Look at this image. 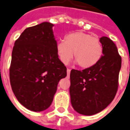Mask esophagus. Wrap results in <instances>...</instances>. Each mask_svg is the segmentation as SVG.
I'll return each mask as SVG.
<instances>
[{
	"mask_svg": "<svg viewBox=\"0 0 130 130\" xmlns=\"http://www.w3.org/2000/svg\"><path fill=\"white\" fill-rule=\"evenodd\" d=\"M70 73H71V69L68 68V69H67V74H68V75H70Z\"/></svg>",
	"mask_w": 130,
	"mask_h": 130,
	"instance_id": "esophagus-1",
	"label": "esophagus"
}]
</instances>
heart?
<instances>
[{"mask_svg": "<svg viewBox=\"0 0 130 130\" xmlns=\"http://www.w3.org/2000/svg\"><path fill=\"white\" fill-rule=\"evenodd\" d=\"M56 51L59 60L68 64L74 56L79 66L88 68L97 64L103 55V46L99 39L83 32L67 35L65 41H59Z\"/></svg>", "mask_w": 130, "mask_h": 130, "instance_id": "1", "label": "heart"}]
</instances>
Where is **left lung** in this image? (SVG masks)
<instances>
[{
	"label": "left lung",
	"instance_id": "left-lung-1",
	"mask_svg": "<svg viewBox=\"0 0 130 130\" xmlns=\"http://www.w3.org/2000/svg\"><path fill=\"white\" fill-rule=\"evenodd\" d=\"M100 41L103 56L98 62L83 71L72 69L70 74L72 106L84 115H92L106 108L118 88L121 56L110 39L103 36Z\"/></svg>",
	"mask_w": 130,
	"mask_h": 130
}]
</instances>
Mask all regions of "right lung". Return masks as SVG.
Returning <instances> with one entry per match:
<instances>
[{
  "label": "right lung",
  "mask_w": 130,
  "mask_h": 130,
  "mask_svg": "<svg viewBox=\"0 0 130 130\" xmlns=\"http://www.w3.org/2000/svg\"><path fill=\"white\" fill-rule=\"evenodd\" d=\"M53 26L43 22L27 27L12 49L11 87L20 103L33 112L51 105L59 81L67 76V68L56 53Z\"/></svg>",
  "instance_id": "right-lung-1"
}]
</instances>
